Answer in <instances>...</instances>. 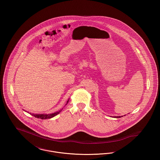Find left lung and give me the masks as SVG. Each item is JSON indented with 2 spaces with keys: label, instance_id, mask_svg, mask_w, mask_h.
<instances>
[{
  "label": "left lung",
  "instance_id": "left-lung-1",
  "mask_svg": "<svg viewBox=\"0 0 160 160\" xmlns=\"http://www.w3.org/2000/svg\"><path fill=\"white\" fill-rule=\"evenodd\" d=\"M124 116H125V115H124ZM123 116H114V118H121Z\"/></svg>",
  "mask_w": 160,
  "mask_h": 160
}]
</instances>
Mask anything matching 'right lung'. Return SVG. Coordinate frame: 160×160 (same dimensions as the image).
Here are the masks:
<instances>
[{"label": "right lung", "mask_w": 160, "mask_h": 160, "mask_svg": "<svg viewBox=\"0 0 160 160\" xmlns=\"http://www.w3.org/2000/svg\"><path fill=\"white\" fill-rule=\"evenodd\" d=\"M68 101L69 99L67 101V104H66L65 105H67V104H68ZM62 110V109L59 110V111H58V112H54V113H50V114H33V113L32 114L31 113H30V114H32V115L33 116H35V118H39V119H50V118H53L54 116H56L57 114H59ZM24 111H25V110H24ZM25 112H26V111H25Z\"/></svg>", "instance_id": "obj_1"}]
</instances>
